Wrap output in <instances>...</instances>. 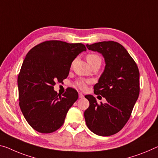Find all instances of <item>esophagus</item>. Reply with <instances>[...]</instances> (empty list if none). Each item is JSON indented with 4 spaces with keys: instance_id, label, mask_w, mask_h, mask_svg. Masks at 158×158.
Wrapping results in <instances>:
<instances>
[{
    "instance_id": "esophagus-1",
    "label": "esophagus",
    "mask_w": 158,
    "mask_h": 158,
    "mask_svg": "<svg viewBox=\"0 0 158 158\" xmlns=\"http://www.w3.org/2000/svg\"><path fill=\"white\" fill-rule=\"evenodd\" d=\"M78 95H79V98H84V95H83V94L81 93H79Z\"/></svg>"
}]
</instances>
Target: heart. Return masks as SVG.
I'll use <instances>...</instances> for the list:
<instances>
[{"label": "heart", "mask_w": 158, "mask_h": 158, "mask_svg": "<svg viewBox=\"0 0 158 158\" xmlns=\"http://www.w3.org/2000/svg\"><path fill=\"white\" fill-rule=\"evenodd\" d=\"M87 60L89 64H91V63L95 61V60H99V61H101V58L99 57L98 55L92 54L87 56ZM87 81H84V80H82V79H80V80H77V81L76 82V85L77 87H79L80 89H85L87 87Z\"/></svg>", "instance_id": "1"}]
</instances>
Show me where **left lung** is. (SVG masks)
Returning <instances> with one entry per match:
<instances>
[{
    "mask_svg": "<svg viewBox=\"0 0 158 158\" xmlns=\"http://www.w3.org/2000/svg\"><path fill=\"white\" fill-rule=\"evenodd\" d=\"M89 50L102 55L104 70L94 93L106 99L99 104L95 98L87 94L89 106L85 111L86 125L92 132L101 136L115 134L129 119L139 95V71L127 49L113 41L86 44Z\"/></svg>",
    "mask_w": 158,
    "mask_h": 158,
    "instance_id": "obj_1",
    "label": "left lung"
}]
</instances>
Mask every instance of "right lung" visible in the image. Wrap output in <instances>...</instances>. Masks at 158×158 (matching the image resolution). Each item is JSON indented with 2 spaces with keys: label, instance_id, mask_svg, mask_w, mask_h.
Masks as SVG:
<instances>
[{
  "label": "right lung",
  "instance_id": "right-lung-1",
  "mask_svg": "<svg viewBox=\"0 0 158 158\" xmlns=\"http://www.w3.org/2000/svg\"><path fill=\"white\" fill-rule=\"evenodd\" d=\"M85 51L81 43L52 40L35 46L26 55L18 78L19 104L25 119L37 131L52 133L64 123L78 93L69 87L60 97L54 86L57 81L66 78L72 62Z\"/></svg>",
  "mask_w": 158,
  "mask_h": 158
}]
</instances>
